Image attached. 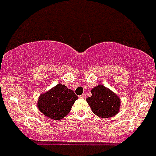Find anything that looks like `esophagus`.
Listing matches in <instances>:
<instances>
[{
	"label": "esophagus",
	"mask_w": 156,
	"mask_h": 156,
	"mask_svg": "<svg viewBox=\"0 0 156 156\" xmlns=\"http://www.w3.org/2000/svg\"><path fill=\"white\" fill-rule=\"evenodd\" d=\"M80 98H82V99H84V98H86V94H82L80 96Z\"/></svg>",
	"instance_id": "esophagus-1"
}]
</instances>
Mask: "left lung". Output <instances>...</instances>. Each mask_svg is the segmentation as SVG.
<instances>
[{"instance_id": "obj_1", "label": "left lung", "mask_w": 156, "mask_h": 156, "mask_svg": "<svg viewBox=\"0 0 156 156\" xmlns=\"http://www.w3.org/2000/svg\"><path fill=\"white\" fill-rule=\"evenodd\" d=\"M91 96L86 99L94 114L101 118H109L119 113L120 98L103 84H98L90 90Z\"/></svg>"}]
</instances>
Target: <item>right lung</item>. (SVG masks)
Listing matches in <instances>:
<instances>
[{
    "label": "right lung",
    "instance_id": "right-lung-1",
    "mask_svg": "<svg viewBox=\"0 0 156 156\" xmlns=\"http://www.w3.org/2000/svg\"><path fill=\"white\" fill-rule=\"evenodd\" d=\"M78 98L73 90L64 84H58L40 95L37 107L48 118L60 120L69 114Z\"/></svg>",
    "mask_w": 156,
    "mask_h": 156
}]
</instances>
